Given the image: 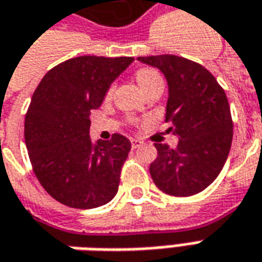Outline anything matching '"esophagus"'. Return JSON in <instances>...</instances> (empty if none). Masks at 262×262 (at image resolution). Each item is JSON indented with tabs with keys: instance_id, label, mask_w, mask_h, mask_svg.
<instances>
[{
	"instance_id": "obj_1",
	"label": "esophagus",
	"mask_w": 262,
	"mask_h": 262,
	"mask_svg": "<svg viewBox=\"0 0 262 262\" xmlns=\"http://www.w3.org/2000/svg\"><path fill=\"white\" fill-rule=\"evenodd\" d=\"M141 145H143V141H141V140H137V138H133V140H131V147H133V148H140V147H141Z\"/></svg>"
}]
</instances>
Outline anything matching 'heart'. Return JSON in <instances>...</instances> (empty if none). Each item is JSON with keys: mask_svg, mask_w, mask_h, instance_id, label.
<instances>
[{"mask_svg": "<svg viewBox=\"0 0 262 262\" xmlns=\"http://www.w3.org/2000/svg\"><path fill=\"white\" fill-rule=\"evenodd\" d=\"M161 78H160L159 73L152 69H140L135 73V80H137V83H138V86H140L141 89H145L147 86L151 85L154 82H157Z\"/></svg>", "mask_w": 262, "mask_h": 262, "instance_id": "b5f03b06", "label": "heart"}]
</instances>
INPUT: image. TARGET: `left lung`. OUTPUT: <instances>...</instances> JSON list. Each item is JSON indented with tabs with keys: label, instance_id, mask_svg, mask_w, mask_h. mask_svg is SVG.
I'll return each instance as SVG.
<instances>
[{
	"label": "left lung",
	"instance_id": "left-lung-1",
	"mask_svg": "<svg viewBox=\"0 0 262 262\" xmlns=\"http://www.w3.org/2000/svg\"><path fill=\"white\" fill-rule=\"evenodd\" d=\"M167 80L166 121L173 122L176 148L156 143L150 174L161 192L192 196L212 183L232 144V118L225 91L202 64L173 54L137 57ZM171 129V128H170Z\"/></svg>",
	"mask_w": 262,
	"mask_h": 262
}]
</instances>
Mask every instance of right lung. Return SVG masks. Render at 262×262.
I'll return each mask as SVG.
<instances>
[{
    "mask_svg": "<svg viewBox=\"0 0 262 262\" xmlns=\"http://www.w3.org/2000/svg\"><path fill=\"white\" fill-rule=\"evenodd\" d=\"M133 57L80 56L49 70L33 94L24 140L40 184L53 199L76 209L106 205L118 192L119 174L131 150L127 137L94 143L91 112Z\"/></svg>",
    "mask_w": 262,
    "mask_h": 262,
    "instance_id": "right-lung-1",
    "label": "right lung"
}]
</instances>
